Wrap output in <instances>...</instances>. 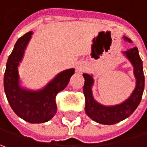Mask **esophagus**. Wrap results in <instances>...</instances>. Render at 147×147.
<instances>
[{"mask_svg":"<svg viewBox=\"0 0 147 147\" xmlns=\"http://www.w3.org/2000/svg\"><path fill=\"white\" fill-rule=\"evenodd\" d=\"M83 68H84V66L82 62H77L76 64V72H81L83 70Z\"/></svg>","mask_w":147,"mask_h":147,"instance_id":"1","label":"esophagus"}]
</instances>
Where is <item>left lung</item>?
<instances>
[{"instance_id": "left-lung-1", "label": "left lung", "mask_w": 147, "mask_h": 147, "mask_svg": "<svg viewBox=\"0 0 147 147\" xmlns=\"http://www.w3.org/2000/svg\"><path fill=\"white\" fill-rule=\"evenodd\" d=\"M125 41L131 43V40L125 36H123ZM123 55L129 60L133 66V73L136 78V87L129 97L120 103L114 105H103L98 102L93 97L92 87L94 79L92 74L83 73L85 83L83 92L86 98L85 112L93 121L111 125L119 123L129 117L136 109L140 103L145 86V77L143 73L142 60L139 55V51L136 47L122 51Z\"/></svg>"}]
</instances>
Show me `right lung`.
<instances>
[{
  "label": "right lung",
  "instance_id": "add662e5",
  "mask_svg": "<svg viewBox=\"0 0 147 147\" xmlns=\"http://www.w3.org/2000/svg\"><path fill=\"white\" fill-rule=\"evenodd\" d=\"M33 34L30 31L19 38L9 55L4 75V90L11 108L18 117L31 124H40L49 121L56 113V94L68 85L75 69L62 71L41 89L23 87L18 67Z\"/></svg>",
  "mask_w": 147,
  "mask_h": 147
}]
</instances>
